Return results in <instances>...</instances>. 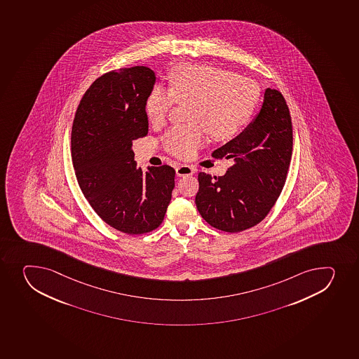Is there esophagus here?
<instances>
[{"label":"esophagus","mask_w":359,"mask_h":359,"mask_svg":"<svg viewBox=\"0 0 359 359\" xmlns=\"http://www.w3.org/2000/svg\"><path fill=\"white\" fill-rule=\"evenodd\" d=\"M175 172L179 177H186V175H192L196 170H194V167L189 166V165H179L175 168Z\"/></svg>","instance_id":"34e87169"}]
</instances>
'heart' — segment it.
<instances>
[{
    "label": "heart",
    "instance_id": "1",
    "mask_svg": "<svg viewBox=\"0 0 359 359\" xmlns=\"http://www.w3.org/2000/svg\"><path fill=\"white\" fill-rule=\"evenodd\" d=\"M170 90L156 86L146 98L153 125L165 123L174 104L189 103L187 125L170 128L163 137L167 152L187 159L206 142V130L217 142L240 133L255 114L259 88L252 79L207 65H179L168 76Z\"/></svg>",
    "mask_w": 359,
    "mask_h": 359
}]
</instances>
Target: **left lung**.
Masks as SVG:
<instances>
[{
  "mask_svg": "<svg viewBox=\"0 0 359 359\" xmlns=\"http://www.w3.org/2000/svg\"><path fill=\"white\" fill-rule=\"evenodd\" d=\"M292 154V125L280 91L266 90L252 123L212 156L231 159L222 177L200 172L196 208L212 227L238 233L268 215L283 189Z\"/></svg>",
  "mask_w": 359,
  "mask_h": 359,
  "instance_id": "left-lung-1",
  "label": "left lung"
}]
</instances>
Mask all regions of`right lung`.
I'll list each match as a JSON object with an SVG mask.
<instances>
[{
	"mask_svg": "<svg viewBox=\"0 0 359 359\" xmlns=\"http://www.w3.org/2000/svg\"><path fill=\"white\" fill-rule=\"evenodd\" d=\"M154 83V72L146 67L100 76L84 93L72 124L79 187L98 217L125 234L159 227L174 189V168L142 172L132 151V142L149 132L145 103Z\"/></svg>",
	"mask_w": 359,
	"mask_h": 359,
	"instance_id": "obj_1",
	"label": "right lung"
}]
</instances>
